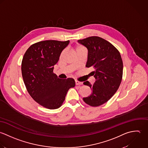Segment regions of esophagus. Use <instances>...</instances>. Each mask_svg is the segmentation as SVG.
<instances>
[{
	"label": "esophagus",
	"instance_id": "1",
	"mask_svg": "<svg viewBox=\"0 0 148 148\" xmlns=\"http://www.w3.org/2000/svg\"><path fill=\"white\" fill-rule=\"evenodd\" d=\"M75 85H82V82H79V81H78L77 80H75Z\"/></svg>",
	"mask_w": 148,
	"mask_h": 148
}]
</instances>
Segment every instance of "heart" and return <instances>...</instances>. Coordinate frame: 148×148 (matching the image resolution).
Returning <instances> with one entry per match:
<instances>
[{"label":"heart","instance_id":"1","mask_svg":"<svg viewBox=\"0 0 148 148\" xmlns=\"http://www.w3.org/2000/svg\"><path fill=\"white\" fill-rule=\"evenodd\" d=\"M84 49H84L83 47H82V46H79V45H77V46H76L75 47V50L76 52H77V51H79V50H84ZM63 54H64V51H63L61 53L60 56V58H61V57H62V56L63 55Z\"/></svg>","mask_w":148,"mask_h":148}]
</instances>
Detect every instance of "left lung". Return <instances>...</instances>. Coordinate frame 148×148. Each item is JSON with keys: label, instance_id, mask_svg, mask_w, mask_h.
Instances as JSON below:
<instances>
[{"label": "left lung", "instance_id": "1", "mask_svg": "<svg viewBox=\"0 0 148 148\" xmlns=\"http://www.w3.org/2000/svg\"><path fill=\"white\" fill-rule=\"evenodd\" d=\"M88 51L86 67H92L95 82H84L91 90V95L83 98L91 106L97 107L108 102L117 91L123 74V62L118 50L110 42L93 36L78 40Z\"/></svg>", "mask_w": 148, "mask_h": 148}]
</instances>
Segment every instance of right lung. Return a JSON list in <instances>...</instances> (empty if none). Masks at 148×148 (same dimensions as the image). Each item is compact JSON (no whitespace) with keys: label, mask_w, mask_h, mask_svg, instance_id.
Returning a JSON list of instances; mask_svg holds the SVG:
<instances>
[{"label":"right lung","mask_w":148,"mask_h":148,"mask_svg":"<svg viewBox=\"0 0 148 148\" xmlns=\"http://www.w3.org/2000/svg\"><path fill=\"white\" fill-rule=\"evenodd\" d=\"M69 42L48 40L35 43L22 59V74L27 90L37 103L47 109L60 107L68 90L75 85L74 79H59L53 73L54 66Z\"/></svg>","instance_id":"1"}]
</instances>
